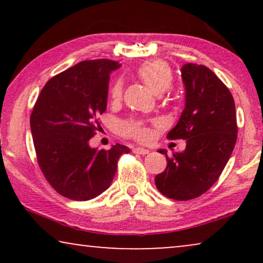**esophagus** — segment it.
I'll return each instance as SVG.
<instances>
[{
  "instance_id": "esophagus-1",
  "label": "esophagus",
  "mask_w": 263,
  "mask_h": 263,
  "mask_svg": "<svg viewBox=\"0 0 263 263\" xmlns=\"http://www.w3.org/2000/svg\"><path fill=\"white\" fill-rule=\"evenodd\" d=\"M133 152L136 154H142V156H145V154L149 153V151L146 148H142V147H134V148H133Z\"/></svg>"
}]
</instances>
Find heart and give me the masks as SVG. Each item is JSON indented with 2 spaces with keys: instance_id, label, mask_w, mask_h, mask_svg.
Masks as SVG:
<instances>
[{
  "instance_id": "heart-1",
  "label": "heart",
  "mask_w": 263,
  "mask_h": 263,
  "mask_svg": "<svg viewBox=\"0 0 263 263\" xmlns=\"http://www.w3.org/2000/svg\"><path fill=\"white\" fill-rule=\"evenodd\" d=\"M136 75L152 91L156 96H161L167 91L174 81L171 68L164 61H151L141 64L136 70ZM123 95V84L122 81H116L111 87L110 97L114 103L120 102ZM121 134L125 138L146 141L149 138V130L146 122L141 120H128L121 122Z\"/></svg>"
}]
</instances>
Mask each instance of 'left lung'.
Masks as SVG:
<instances>
[{
  "instance_id": "obj_1",
  "label": "left lung",
  "mask_w": 263,
  "mask_h": 263,
  "mask_svg": "<svg viewBox=\"0 0 263 263\" xmlns=\"http://www.w3.org/2000/svg\"><path fill=\"white\" fill-rule=\"evenodd\" d=\"M185 107L168 140H186L184 152L166 156L156 186L168 199L186 201L207 192L220 177L237 141L235 100L224 82L202 64L182 68Z\"/></svg>"
}]
</instances>
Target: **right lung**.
<instances>
[{
    "mask_svg": "<svg viewBox=\"0 0 263 263\" xmlns=\"http://www.w3.org/2000/svg\"><path fill=\"white\" fill-rule=\"evenodd\" d=\"M121 64L87 60L46 82L32 110L30 124L39 167L49 184L70 200L95 199L109 188L127 146L89 147L106 110L110 73Z\"/></svg>",
    "mask_w": 263,
    "mask_h": 263,
    "instance_id": "obj_1",
    "label": "right lung"
}]
</instances>
